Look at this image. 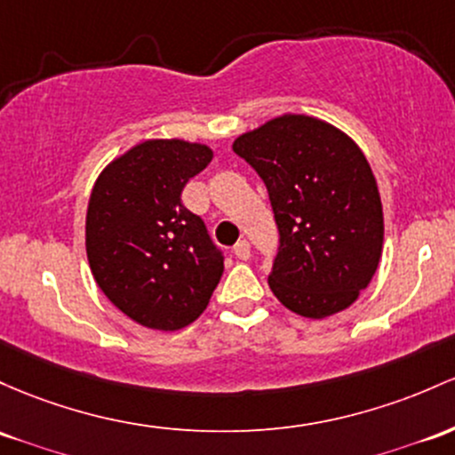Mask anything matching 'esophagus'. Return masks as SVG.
<instances>
[{"mask_svg": "<svg viewBox=\"0 0 455 455\" xmlns=\"http://www.w3.org/2000/svg\"><path fill=\"white\" fill-rule=\"evenodd\" d=\"M233 252H235L237 259H242V261H246V259L251 257V243H248L246 239H239L235 246H233Z\"/></svg>", "mask_w": 455, "mask_h": 455, "instance_id": "34e87169", "label": "esophagus"}]
</instances>
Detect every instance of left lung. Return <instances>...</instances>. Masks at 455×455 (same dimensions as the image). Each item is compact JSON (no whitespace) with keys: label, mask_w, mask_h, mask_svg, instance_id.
Instances as JSON below:
<instances>
[{"label":"left lung","mask_w":455,"mask_h":455,"mask_svg":"<svg viewBox=\"0 0 455 455\" xmlns=\"http://www.w3.org/2000/svg\"><path fill=\"white\" fill-rule=\"evenodd\" d=\"M233 151L272 203L274 296L311 319L347 308L376 274L384 242L380 194L361 148L332 124L289 114L239 136Z\"/></svg>","instance_id":"1"}]
</instances>
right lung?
<instances>
[{"label":"right lung","mask_w":455,"mask_h":455,"mask_svg":"<svg viewBox=\"0 0 455 455\" xmlns=\"http://www.w3.org/2000/svg\"><path fill=\"white\" fill-rule=\"evenodd\" d=\"M204 144L148 140L114 159L94 183L86 252L108 300L133 322L179 331L207 308L224 254L181 201L212 162Z\"/></svg>","instance_id":"right-lung-1"}]
</instances>
